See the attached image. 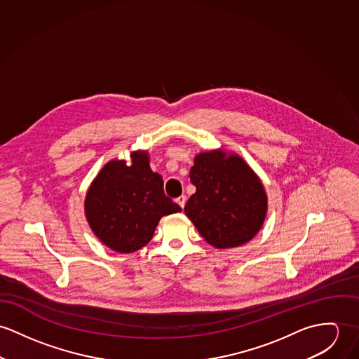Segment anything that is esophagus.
Instances as JSON below:
<instances>
[{
  "mask_svg": "<svg viewBox=\"0 0 359 359\" xmlns=\"http://www.w3.org/2000/svg\"><path fill=\"white\" fill-rule=\"evenodd\" d=\"M176 202H177L182 208H184V205H186V196H180L179 198L176 199Z\"/></svg>",
  "mask_w": 359,
  "mask_h": 359,
  "instance_id": "obj_1",
  "label": "esophagus"
}]
</instances>
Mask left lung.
I'll return each mask as SVG.
<instances>
[{"mask_svg":"<svg viewBox=\"0 0 359 359\" xmlns=\"http://www.w3.org/2000/svg\"><path fill=\"white\" fill-rule=\"evenodd\" d=\"M190 179L197 190L184 212L208 243L236 248L259 233L267 213V194L239 156L223 150L199 153Z\"/></svg>","mask_w":359,"mask_h":359,"instance_id":"8db88e82","label":"left lung"}]
</instances>
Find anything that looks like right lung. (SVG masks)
<instances>
[{"instance_id": "obj_1", "label": "right lung", "mask_w": 359, "mask_h": 359, "mask_svg": "<svg viewBox=\"0 0 359 359\" xmlns=\"http://www.w3.org/2000/svg\"><path fill=\"white\" fill-rule=\"evenodd\" d=\"M132 163L107 162L85 197V216L95 236L118 253H132L153 238L162 216L182 208L163 193L160 173L147 151H133Z\"/></svg>"}]
</instances>
